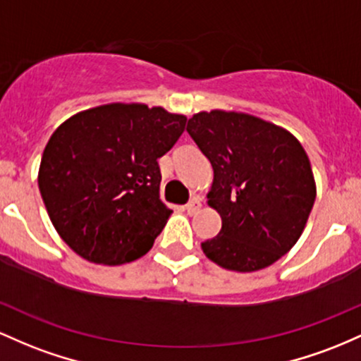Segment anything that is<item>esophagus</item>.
I'll list each match as a JSON object with an SVG mask.
<instances>
[{"instance_id": "1", "label": "esophagus", "mask_w": 361, "mask_h": 361, "mask_svg": "<svg viewBox=\"0 0 361 361\" xmlns=\"http://www.w3.org/2000/svg\"><path fill=\"white\" fill-rule=\"evenodd\" d=\"M200 209H201V201L197 200V197H192V200L185 204V212L189 214H196Z\"/></svg>"}]
</instances>
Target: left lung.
I'll return each instance as SVG.
<instances>
[{
	"label": "left lung",
	"instance_id": "1",
	"mask_svg": "<svg viewBox=\"0 0 361 361\" xmlns=\"http://www.w3.org/2000/svg\"><path fill=\"white\" fill-rule=\"evenodd\" d=\"M188 133L214 172L208 204L221 216L202 252L221 268L250 273L297 244L315 201V180L300 141L242 112L194 114Z\"/></svg>",
	"mask_w": 361,
	"mask_h": 361
}]
</instances>
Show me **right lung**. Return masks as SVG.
<instances>
[{
	"instance_id": "right-lung-1",
	"label": "right lung",
	"mask_w": 361,
	"mask_h": 361,
	"mask_svg": "<svg viewBox=\"0 0 361 361\" xmlns=\"http://www.w3.org/2000/svg\"><path fill=\"white\" fill-rule=\"evenodd\" d=\"M185 116L145 104H107L64 121L39 169V189L59 237L78 256L117 266L145 256L172 209L160 201L159 159Z\"/></svg>"
}]
</instances>
